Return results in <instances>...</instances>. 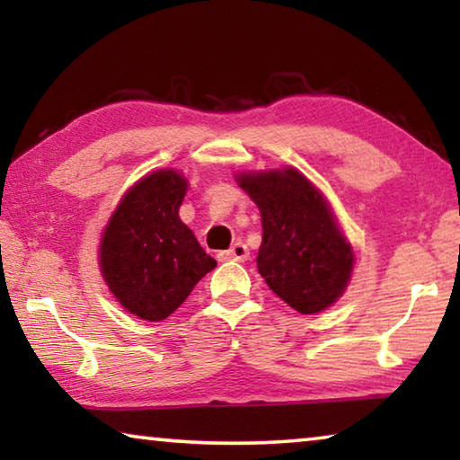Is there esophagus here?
<instances>
[{
	"mask_svg": "<svg viewBox=\"0 0 460 460\" xmlns=\"http://www.w3.org/2000/svg\"><path fill=\"white\" fill-rule=\"evenodd\" d=\"M218 258L221 260H235V261H245L247 258H250V250H247V245L237 242L233 243L227 252H221L218 253Z\"/></svg>",
	"mask_w": 460,
	"mask_h": 460,
	"instance_id": "obj_1",
	"label": "esophagus"
}]
</instances>
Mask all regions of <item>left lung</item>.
I'll use <instances>...</instances> for the list:
<instances>
[{
  "label": "left lung",
  "mask_w": 460,
  "mask_h": 460,
  "mask_svg": "<svg viewBox=\"0 0 460 460\" xmlns=\"http://www.w3.org/2000/svg\"><path fill=\"white\" fill-rule=\"evenodd\" d=\"M237 181L260 208L264 235L256 261L270 290L303 315L330 307L354 266L330 204L293 167L242 173Z\"/></svg>",
  "instance_id": "left-lung-1"
}]
</instances>
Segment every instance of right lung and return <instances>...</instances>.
<instances>
[{
    "label": "right lung",
    "mask_w": 460,
    "mask_h": 460,
    "mask_svg": "<svg viewBox=\"0 0 460 460\" xmlns=\"http://www.w3.org/2000/svg\"><path fill=\"white\" fill-rule=\"evenodd\" d=\"M188 181L162 170L130 188L100 243V268L119 303L147 322L170 317L217 261L178 210Z\"/></svg>",
    "instance_id": "add662e5"
}]
</instances>
